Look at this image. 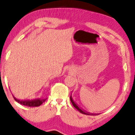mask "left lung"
<instances>
[{
    "instance_id": "left-lung-1",
    "label": "left lung",
    "mask_w": 135,
    "mask_h": 135,
    "mask_svg": "<svg viewBox=\"0 0 135 135\" xmlns=\"http://www.w3.org/2000/svg\"><path fill=\"white\" fill-rule=\"evenodd\" d=\"M70 100H71V103H72L73 105H74V108H75L76 109H77L78 111L80 112V113H82V114H86V115H91V114H90V113H87V112L85 111H84V110L82 109H81V108H80V107H79V105H78L77 104L75 103V102L74 101V100H73L72 97V94H71V95H70Z\"/></svg>"
}]
</instances>
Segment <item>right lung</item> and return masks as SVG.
<instances>
[{
  "label": "right lung",
  "mask_w": 135,
  "mask_h": 135,
  "mask_svg": "<svg viewBox=\"0 0 135 135\" xmlns=\"http://www.w3.org/2000/svg\"><path fill=\"white\" fill-rule=\"evenodd\" d=\"M14 97V99H15L16 102L20 104L24 105L25 106H29V107H38L40 106V105H41L45 100H46V99H37L35 100H19L16 99L15 97Z\"/></svg>",
  "instance_id": "1"
}]
</instances>
